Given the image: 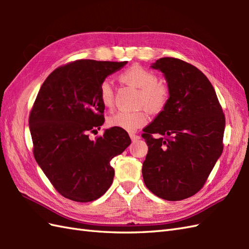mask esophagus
Masks as SVG:
<instances>
[{"label": "esophagus", "mask_w": 249, "mask_h": 249, "mask_svg": "<svg viewBox=\"0 0 249 249\" xmlns=\"http://www.w3.org/2000/svg\"><path fill=\"white\" fill-rule=\"evenodd\" d=\"M129 136H130V139H131V140H133V141H136V140H138V139H140V137H139L138 135H135V134H130Z\"/></svg>", "instance_id": "obj_1"}]
</instances>
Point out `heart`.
Returning a JSON list of instances; mask_svg holds the SVG:
<instances>
[{
  "mask_svg": "<svg viewBox=\"0 0 249 249\" xmlns=\"http://www.w3.org/2000/svg\"><path fill=\"white\" fill-rule=\"evenodd\" d=\"M119 79L125 84L139 89L138 105L140 107H145L152 113H158L165 109L170 98V91L166 84L158 81L156 73L140 65H133L122 71ZM99 99L104 107L108 109L113 107L114 91L107 80L100 83ZM107 122L110 127L134 131L146 124L147 115L143 110L119 111L110 115Z\"/></svg>",
  "mask_w": 249,
  "mask_h": 249,
  "instance_id": "heart-1",
  "label": "heart"
}]
</instances>
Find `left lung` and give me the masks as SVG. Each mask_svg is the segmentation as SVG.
<instances>
[{"label": "left lung", "mask_w": 249, "mask_h": 249, "mask_svg": "<svg viewBox=\"0 0 249 249\" xmlns=\"http://www.w3.org/2000/svg\"><path fill=\"white\" fill-rule=\"evenodd\" d=\"M152 67L165 75L170 98L143 129L149 151L142 176L157 197L178 201L203 187L223 153L225 114L212 83L196 66L161 57Z\"/></svg>", "instance_id": "1"}]
</instances>
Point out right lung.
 <instances>
[{"label":"right lung","mask_w":249,"mask_h":249,"mask_svg":"<svg viewBox=\"0 0 249 249\" xmlns=\"http://www.w3.org/2000/svg\"><path fill=\"white\" fill-rule=\"evenodd\" d=\"M127 61L78 60L55 68L41 86L30 112L33 154L56 192L91 202L113 182L110 161L130 144L125 130L112 127L89 139L104 124L99 86Z\"/></svg>","instance_id":"1"}]
</instances>
